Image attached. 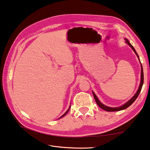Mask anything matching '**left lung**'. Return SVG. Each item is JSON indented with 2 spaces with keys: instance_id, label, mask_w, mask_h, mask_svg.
<instances>
[{
  "instance_id": "1",
  "label": "left lung",
  "mask_w": 150,
  "mask_h": 150,
  "mask_svg": "<svg viewBox=\"0 0 150 150\" xmlns=\"http://www.w3.org/2000/svg\"><path fill=\"white\" fill-rule=\"evenodd\" d=\"M126 40V43H127L132 48V49L133 50L134 52H135V54H137V56L138 57H139V55H138L137 52H136L135 49H134V47H133V45H131V44L129 43V42L127 40L125 39ZM143 83H144V73H143V68H142V66L141 64V80H140V86H139V89H138L137 93H135V95H134L133 98H132L129 101H127V103H126L125 104H124V105H122V106L120 107H114V108H112V107H107L105 106V105H104L103 104H102L99 101V99H98V98H97V96L95 95V93H93V97H94V99H95V101L96 102V103L98 104V106L101 108L102 109L105 110V111H108V112H114V111H119V110H124L125 109V108H127V107H129L130 106V105H132V103L136 100V99L138 98V96H139V93L140 92V91H141V89H142V85H143Z\"/></svg>"
}]
</instances>
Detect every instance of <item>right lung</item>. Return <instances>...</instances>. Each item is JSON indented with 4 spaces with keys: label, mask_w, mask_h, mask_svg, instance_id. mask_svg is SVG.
<instances>
[{
    "label": "right lung",
    "mask_w": 150,
    "mask_h": 150,
    "mask_svg": "<svg viewBox=\"0 0 150 150\" xmlns=\"http://www.w3.org/2000/svg\"><path fill=\"white\" fill-rule=\"evenodd\" d=\"M69 108H70V107H69V109H68V110H67V111H66V113H65V114H63V115H62V116H61V117H60V118H62V117H64V116H65V115H66V114H67V112H68V111H69Z\"/></svg>",
    "instance_id": "add662e5"
}]
</instances>
